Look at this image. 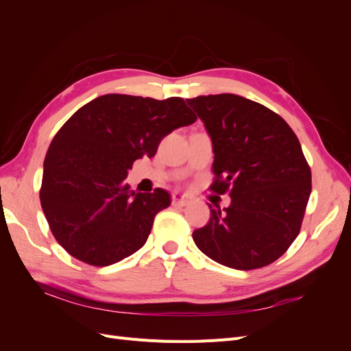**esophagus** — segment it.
Segmentation results:
<instances>
[{"instance_id":"esophagus-1","label":"esophagus","mask_w":351,"mask_h":351,"mask_svg":"<svg viewBox=\"0 0 351 351\" xmlns=\"http://www.w3.org/2000/svg\"><path fill=\"white\" fill-rule=\"evenodd\" d=\"M190 204V199L184 195H180V193H174L173 195V205L174 206H187Z\"/></svg>"}]
</instances>
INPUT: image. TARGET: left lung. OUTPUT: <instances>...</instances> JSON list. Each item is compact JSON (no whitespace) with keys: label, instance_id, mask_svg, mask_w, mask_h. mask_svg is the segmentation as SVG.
<instances>
[{"label":"left lung","instance_id":"left-lung-1","mask_svg":"<svg viewBox=\"0 0 351 351\" xmlns=\"http://www.w3.org/2000/svg\"><path fill=\"white\" fill-rule=\"evenodd\" d=\"M212 141L215 182L231 204L210 209L196 246L224 267L249 271L277 261L299 236L312 174L294 132L278 114L234 93L187 99Z\"/></svg>","mask_w":351,"mask_h":351}]
</instances>
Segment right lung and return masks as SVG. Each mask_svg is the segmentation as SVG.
I'll list each match as a JSON object with an SVG mask.
<instances>
[{"mask_svg": "<svg viewBox=\"0 0 351 351\" xmlns=\"http://www.w3.org/2000/svg\"><path fill=\"white\" fill-rule=\"evenodd\" d=\"M197 117L182 98L108 93L74 112L44 161L40 205L56 240L73 258L108 267L146 243L168 192L136 193L124 183L136 159Z\"/></svg>", "mask_w": 351, "mask_h": 351, "instance_id": "add662e5", "label": "right lung"}]
</instances>
